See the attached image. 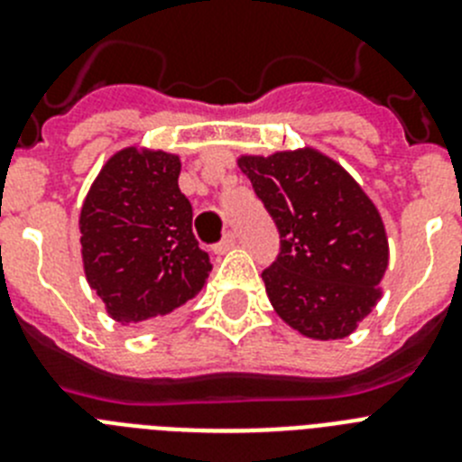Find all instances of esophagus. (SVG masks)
Returning <instances> with one entry per match:
<instances>
[{"label":"esophagus","instance_id":"esophagus-1","mask_svg":"<svg viewBox=\"0 0 462 462\" xmlns=\"http://www.w3.org/2000/svg\"><path fill=\"white\" fill-rule=\"evenodd\" d=\"M234 245H236V234H234V231H228V234L224 236V238L219 240V243L215 245V247H212V250H215V254H224V252L231 250Z\"/></svg>","mask_w":462,"mask_h":462}]
</instances>
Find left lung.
<instances>
[{"mask_svg": "<svg viewBox=\"0 0 462 462\" xmlns=\"http://www.w3.org/2000/svg\"><path fill=\"white\" fill-rule=\"evenodd\" d=\"M238 166L280 231V254L261 273L280 319L312 340L352 336L382 298L389 266L370 196L314 148L243 154Z\"/></svg>", "mask_w": 462, "mask_h": 462, "instance_id": "8db88e82", "label": "left lung"}]
</instances>
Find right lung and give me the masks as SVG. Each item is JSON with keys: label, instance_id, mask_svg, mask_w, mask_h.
Wrapping results in <instances>:
<instances>
[{"label": "right lung", "instance_id": "right-lung-1", "mask_svg": "<svg viewBox=\"0 0 462 462\" xmlns=\"http://www.w3.org/2000/svg\"><path fill=\"white\" fill-rule=\"evenodd\" d=\"M178 178V154L129 145L101 166L85 196V277L120 324L159 319L206 287L210 259L191 234Z\"/></svg>", "mask_w": 462, "mask_h": 462}]
</instances>
